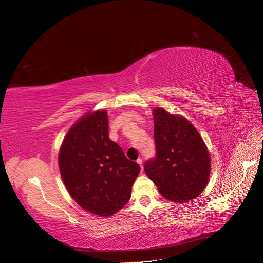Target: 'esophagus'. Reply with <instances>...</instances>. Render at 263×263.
Here are the masks:
<instances>
[{
  "instance_id": "34e87169",
  "label": "esophagus",
  "mask_w": 263,
  "mask_h": 263,
  "mask_svg": "<svg viewBox=\"0 0 263 263\" xmlns=\"http://www.w3.org/2000/svg\"><path fill=\"white\" fill-rule=\"evenodd\" d=\"M137 162H138V164L140 165V167H141V170H142V171H143V161H142V159H139V160H138Z\"/></svg>"
}]
</instances>
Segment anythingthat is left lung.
I'll return each mask as SVG.
<instances>
[{
	"label": "left lung",
	"instance_id": "left-lung-1",
	"mask_svg": "<svg viewBox=\"0 0 263 263\" xmlns=\"http://www.w3.org/2000/svg\"><path fill=\"white\" fill-rule=\"evenodd\" d=\"M156 155L145 162L148 178L162 196L175 202L196 198L211 175V156L195 126L163 108L153 110Z\"/></svg>",
	"mask_w": 263,
	"mask_h": 263
}]
</instances>
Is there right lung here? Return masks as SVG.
Wrapping results in <instances>:
<instances>
[{
  "label": "right lung",
  "mask_w": 263,
  "mask_h": 263,
  "mask_svg": "<svg viewBox=\"0 0 263 263\" xmlns=\"http://www.w3.org/2000/svg\"><path fill=\"white\" fill-rule=\"evenodd\" d=\"M63 182L70 196L87 212L109 217L131 197L140 173L136 162L109 139L107 111L79 119L63 141L58 156Z\"/></svg>",
  "instance_id": "1"
}]
</instances>
